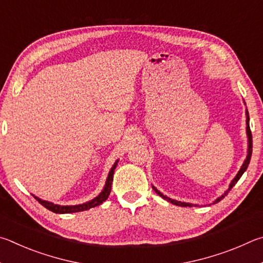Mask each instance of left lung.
<instances>
[{
    "instance_id": "1",
    "label": "left lung",
    "mask_w": 263,
    "mask_h": 263,
    "mask_svg": "<svg viewBox=\"0 0 263 263\" xmlns=\"http://www.w3.org/2000/svg\"><path fill=\"white\" fill-rule=\"evenodd\" d=\"M243 104H245V101H243ZM246 105V104H245ZM246 134H247V156H246V159L243 160V163H242V165H241V167H240V170H239L238 171V173L236 174V177L233 178V180L230 182V185H229V188L227 191L224 192V194H222L220 195L219 197H217V199H216L214 202H213V204H215V203H217V202H219L220 200H223L225 196L228 195V193L231 191V188L236 185V183L238 182V180L239 179L241 178V176L243 174V172L246 171L247 170V167H248V164H250V162H251V157H252V148H253V145H252V133H251V129H250V115H248V110L246 109ZM153 188H154V191L157 193V194L159 195V196H162L164 200H166V201H168V202H171L172 204H176V205H179V206H196L197 204H193V203H187V202H181V201H177V200H173V199H171V197H168V196H166V195H164L162 192H159L157 188H156L155 186H153Z\"/></svg>"
}]
</instances>
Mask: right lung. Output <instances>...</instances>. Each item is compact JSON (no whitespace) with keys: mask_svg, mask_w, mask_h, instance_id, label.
<instances>
[{"mask_svg":"<svg viewBox=\"0 0 263 263\" xmlns=\"http://www.w3.org/2000/svg\"><path fill=\"white\" fill-rule=\"evenodd\" d=\"M119 163V159L115 160V163L113 164V166L110 167L107 179H106L105 186L103 188V191L99 193V195H97L95 199H92L90 201L85 202V203L82 204H75V205H60V204H54L53 202L49 201H45L39 199L38 196H34L35 200L39 201L40 204H43L45 208H47L48 210L53 211L55 214H71V213H80V211H84V210H89L91 208H95V206L99 205L103 203L104 201L107 200V197L110 193V188H112V182H113V174H114V170L117 168V165Z\"/></svg>","mask_w":263,"mask_h":263,"instance_id":"right-lung-1","label":"right lung"}]
</instances>
